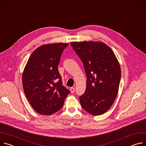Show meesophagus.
Wrapping results in <instances>:
<instances>
[{
    "label": "esophagus",
    "mask_w": 146,
    "mask_h": 146,
    "mask_svg": "<svg viewBox=\"0 0 146 146\" xmlns=\"http://www.w3.org/2000/svg\"><path fill=\"white\" fill-rule=\"evenodd\" d=\"M70 91H71V93H72V94H73V93L74 92V91H75L74 88V87H71V88H70Z\"/></svg>",
    "instance_id": "1"
}]
</instances>
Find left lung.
<instances>
[{
    "label": "left lung",
    "mask_w": 146,
    "mask_h": 146,
    "mask_svg": "<svg viewBox=\"0 0 146 146\" xmlns=\"http://www.w3.org/2000/svg\"><path fill=\"white\" fill-rule=\"evenodd\" d=\"M70 45L82 60L87 76V86L80 102L93 115L106 112L117 95L121 72L113 50L100 41L72 42Z\"/></svg>",
    "instance_id": "8db88e82"
}]
</instances>
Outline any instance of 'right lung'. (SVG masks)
Instances as JSON below:
<instances>
[{"label": "right lung", "mask_w": 146, "mask_h": 146, "mask_svg": "<svg viewBox=\"0 0 146 146\" xmlns=\"http://www.w3.org/2000/svg\"><path fill=\"white\" fill-rule=\"evenodd\" d=\"M68 43L46 44L37 48L24 68V93L33 109L41 115L59 111L70 91L62 85L58 72L61 54Z\"/></svg>", "instance_id": "add662e5"}]
</instances>
